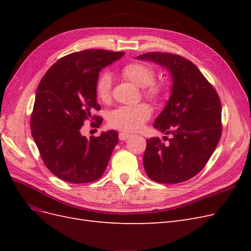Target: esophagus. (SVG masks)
Listing matches in <instances>:
<instances>
[{
    "instance_id": "obj_1",
    "label": "esophagus",
    "mask_w": 251,
    "mask_h": 251,
    "mask_svg": "<svg viewBox=\"0 0 251 251\" xmlns=\"http://www.w3.org/2000/svg\"><path fill=\"white\" fill-rule=\"evenodd\" d=\"M118 137H119L120 140L124 141V140H126V139H128L130 137H132V135L131 134H127V133H125V132H121V133H119Z\"/></svg>"
}]
</instances>
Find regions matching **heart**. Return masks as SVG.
Wrapping results in <instances>:
<instances>
[{
    "mask_svg": "<svg viewBox=\"0 0 251 251\" xmlns=\"http://www.w3.org/2000/svg\"><path fill=\"white\" fill-rule=\"evenodd\" d=\"M123 76L133 82L134 85L142 88V94L147 100L157 102L165 92L162 82L155 80L156 73L151 66L133 62L121 68ZM95 93L98 100L103 103H109L112 100V77L110 73L103 72L98 76L95 83ZM151 117V109L147 103L136 105H123L113 110L108 117L110 126L124 132H136L140 130Z\"/></svg>",
    "mask_w": 251,
    "mask_h": 251,
    "instance_id": "heart-1",
    "label": "heart"
}]
</instances>
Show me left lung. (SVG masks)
Here are the masks:
<instances>
[{
  "mask_svg": "<svg viewBox=\"0 0 251 251\" xmlns=\"http://www.w3.org/2000/svg\"><path fill=\"white\" fill-rule=\"evenodd\" d=\"M137 58L165 67L173 76L170 100L154 123L155 128L171 138L147 140L144 170L159 183L187 181L202 171L221 138L219 95L198 68L183 56L150 52Z\"/></svg>",
  "mask_w": 251,
  "mask_h": 251,
  "instance_id": "8db88e82",
  "label": "left lung"
}]
</instances>
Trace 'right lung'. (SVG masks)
Returning a JSON list of instances; mask_svg holds the SVG:
<instances>
[{"mask_svg": "<svg viewBox=\"0 0 251 251\" xmlns=\"http://www.w3.org/2000/svg\"><path fill=\"white\" fill-rule=\"evenodd\" d=\"M125 54L88 49L68 54L50 67L36 90L30 118L31 134L47 169L70 183L100 179L118 143V133L108 131L88 139L81 135L87 121L100 127L102 118L95 83L100 70Z\"/></svg>", "mask_w": 251, "mask_h": 251, "instance_id": "1", "label": "right lung"}]
</instances>
